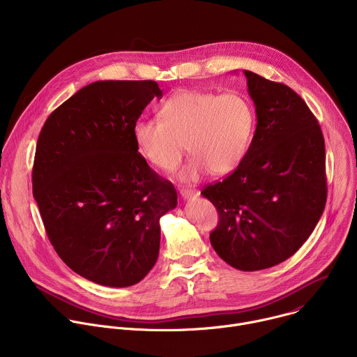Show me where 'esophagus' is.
<instances>
[{"label": "esophagus", "mask_w": 357, "mask_h": 357, "mask_svg": "<svg viewBox=\"0 0 357 357\" xmlns=\"http://www.w3.org/2000/svg\"><path fill=\"white\" fill-rule=\"evenodd\" d=\"M179 193H181V196H182L185 200L195 199V197L199 195V192H197L196 189H189V188H182V189L179 190Z\"/></svg>", "instance_id": "esophagus-1"}]
</instances>
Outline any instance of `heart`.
Masks as SVG:
<instances>
[{
  "label": "heart",
  "mask_w": 357,
  "mask_h": 357,
  "mask_svg": "<svg viewBox=\"0 0 357 357\" xmlns=\"http://www.w3.org/2000/svg\"><path fill=\"white\" fill-rule=\"evenodd\" d=\"M160 120L132 124L137 152L154 168L172 172L188 144L193 158L178 175L182 182H195L209 171L225 175L236 169L247 154L254 128L250 101L236 91H178L161 106Z\"/></svg>",
  "instance_id": "obj_1"
}]
</instances>
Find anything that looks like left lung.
<instances>
[{
	"label": "left lung",
	"mask_w": 357,
	"mask_h": 357,
	"mask_svg": "<svg viewBox=\"0 0 357 357\" xmlns=\"http://www.w3.org/2000/svg\"><path fill=\"white\" fill-rule=\"evenodd\" d=\"M257 127L231 175L200 193L219 213L211 243L241 271L289 259L308 240L326 203L325 141L307 103L288 86L244 70Z\"/></svg>",
	"instance_id": "1"
}]
</instances>
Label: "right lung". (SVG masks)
I'll return each mask as SVG.
<instances>
[{
    "label": "right lung",
    "instance_id": "add662e5",
    "mask_svg": "<svg viewBox=\"0 0 357 357\" xmlns=\"http://www.w3.org/2000/svg\"><path fill=\"white\" fill-rule=\"evenodd\" d=\"M154 97H162L154 80L90 83L47 117L38 138L32 190L46 234L69 268L105 287H130L151 271L160 219L178 203L132 139Z\"/></svg>",
    "mask_w": 357,
    "mask_h": 357
}]
</instances>
